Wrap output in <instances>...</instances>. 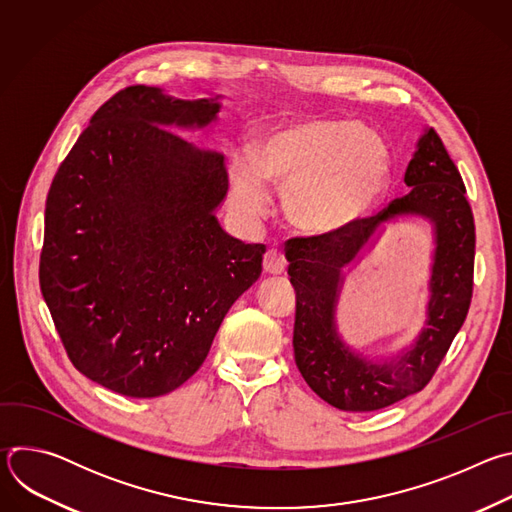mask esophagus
Returning <instances> with one entry per match:
<instances>
[{
  "label": "esophagus",
  "mask_w": 512,
  "mask_h": 512,
  "mask_svg": "<svg viewBox=\"0 0 512 512\" xmlns=\"http://www.w3.org/2000/svg\"><path fill=\"white\" fill-rule=\"evenodd\" d=\"M285 267H287V261H285V257H283L281 251L269 249V251L265 253V257H263V271H265V273H269V275H279V273L285 271Z\"/></svg>",
  "instance_id": "34e87169"
}]
</instances>
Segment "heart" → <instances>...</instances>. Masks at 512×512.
I'll return each mask as SVG.
<instances>
[{
  "mask_svg": "<svg viewBox=\"0 0 512 512\" xmlns=\"http://www.w3.org/2000/svg\"><path fill=\"white\" fill-rule=\"evenodd\" d=\"M229 164L231 196L241 214L269 210L268 184L283 188L285 214L298 229L330 235L367 214L387 188L391 154L383 135L348 119H302L267 131Z\"/></svg>",
  "mask_w": 512,
  "mask_h": 512,
  "instance_id": "heart-1",
  "label": "heart"
}]
</instances>
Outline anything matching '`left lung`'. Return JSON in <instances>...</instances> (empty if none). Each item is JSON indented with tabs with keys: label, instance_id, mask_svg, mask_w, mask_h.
<instances>
[{
	"label": "left lung",
	"instance_id": "8db88e82",
	"mask_svg": "<svg viewBox=\"0 0 512 512\" xmlns=\"http://www.w3.org/2000/svg\"><path fill=\"white\" fill-rule=\"evenodd\" d=\"M411 190L375 216L350 227L285 243L287 273L296 287L294 356L310 389L342 411H377L419 393L435 375L462 328L474 287V216L466 186L435 129H425L407 166ZM401 213L430 218L436 253L430 280L428 320L416 344L391 361L354 355L335 332L333 308L341 269L387 220Z\"/></svg>",
	"mask_w": 512,
	"mask_h": 512
}]
</instances>
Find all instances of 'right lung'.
Segmentation results:
<instances>
[{
  "label": "right lung",
  "instance_id": "right-lung-1",
  "mask_svg": "<svg viewBox=\"0 0 512 512\" xmlns=\"http://www.w3.org/2000/svg\"><path fill=\"white\" fill-rule=\"evenodd\" d=\"M218 109V97L127 87L97 109L48 190L42 296L75 369L113 393L184 385L261 275L265 245L233 239L214 216L225 158L166 129L204 127Z\"/></svg>",
  "mask_w": 512,
  "mask_h": 512
}]
</instances>
